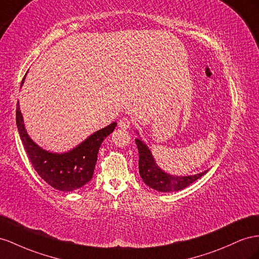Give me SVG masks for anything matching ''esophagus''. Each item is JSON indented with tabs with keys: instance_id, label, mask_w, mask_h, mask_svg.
Masks as SVG:
<instances>
[{
	"instance_id": "obj_1",
	"label": "esophagus",
	"mask_w": 259,
	"mask_h": 259,
	"mask_svg": "<svg viewBox=\"0 0 259 259\" xmlns=\"http://www.w3.org/2000/svg\"><path fill=\"white\" fill-rule=\"evenodd\" d=\"M131 125H132V121L127 116H124L120 121H118V127H121L123 130H127L128 127H131Z\"/></svg>"
}]
</instances>
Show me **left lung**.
<instances>
[{"label":"left lung","mask_w":259,"mask_h":259,"mask_svg":"<svg viewBox=\"0 0 259 259\" xmlns=\"http://www.w3.org/2000/svg\"><path fill=\"white\" fill-rule=\"evenodd\" d=\"M136 145L139 152V174L147 186L158 192H177L187 187L195 181L201 178L207 171L191 177H173L163 172L156 164L150 150L141 139L136 138Z\"/></svg>","instance_id":"8db88e82"}]
</instances>
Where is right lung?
I'll return each mask as SVG.
<instances>
[{
    "label": "right lung",
    "instance_id": "add662e5",
    "mask_svg": "<svg viewBox=\"0 0 259 259\" xmlns=\"http://www.w3.org/2000/svg\"><path fill=\"white\" fill-rule=\"evenodd\" d=\"M16 124L20 139L33 169L49 185L63 192L78 190L92 180L100 146L116 126V123L113 122L107 127L94 133L73 150L65 153H52L41 149L27 135L18 103Z\"/></svg>",
    "mask_w": 259,
    "mask_h": 259
}]
</instances>
